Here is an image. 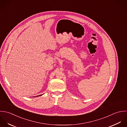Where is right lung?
<instances>
[{"mask_svg":"<svg viewBox=\"0 0 127 127\" xmlns=\"http://www.w3.org/2000/svg\"><path fill=\"white\" fill-rule=\"evenodd\" d=\"M42 95H39V96H42Z\"/></svg>","mask_w":127,"mask_h":127,"instance_id":"obj_1","label":"right lung"}]
</instances>
